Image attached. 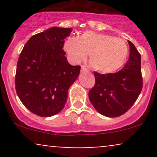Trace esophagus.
I'll list each match as a JSON object with an SVG mask.
<instances>
[{
  "label": "esophagus",
  "instance_id": "obj_1",
  "mask_svg": "<svg viewBox=\"0 0 157 157\" xmlns=\"http://www.w3.org/2000/svg\"><path fill=\"white\" fill-rule=\"evenodd\" d=\"M81 72H89V70L86 66H81Z\"/></svg>",
  "mask_w": 157,
  "mask_h": 157
}]
</instances>
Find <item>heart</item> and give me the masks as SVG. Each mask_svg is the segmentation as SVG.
I'll return each instance as SVG.
<instances>
[{
    "mask_svg": "<svg viewBox=\"0 0 157 157\" xmlns=\"http://www.w3.org/2000/svg\"><path fill=\"white\" fill-rule=\"evenodd\" d=\"M63 49L75 63L86 60L89 54L91 67L104 74L117 71L123 67L128 57V47L125 40L93 31L85 32L78 37H68Z\"/></svg>",
    "mask_w": 157,
    "mask_h": 157,
    "instance_id": "obj_1",
    "label": "heart"
}]
</instances>
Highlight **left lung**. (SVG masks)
Wrapping results in <instances>:
<instances>
[{
	"label": "left lung",
	"mask_w": 157,
	"mask_h": 157,
	"mask_svg": "<svg viewBox=\"0 0 157 157\" xmlns=\"http://www.w3.org/2000/svg\"><path fill=\"white\" fill-rule=\"evenodd\" d=\"M128 62L118 72H94V87L89 92L92 105L100 114L117 117L125 113L137 100L142 91L141 55L131 41Z\"/></svg>",
	"instance_id": "left-lung-1"
}]
</instances>
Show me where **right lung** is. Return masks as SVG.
<instances>
[{"label": "right lung", "mask_w": 157, "mask_h": 157, "mask_svg": "<svg viewBox=\"0 0 157 157\" xmlns=\"http://www.w3.org/2000/svg\"><path fill=\"white\" fill-rule=\"evenodd\" d=\"M71 28L52 27L32 36L17 63L15 89L27 109L40 117L63 110L68 91L79 76L80 66H71L63 50Z\"/></svg>", "instance_id": "1"}]
</instances>
